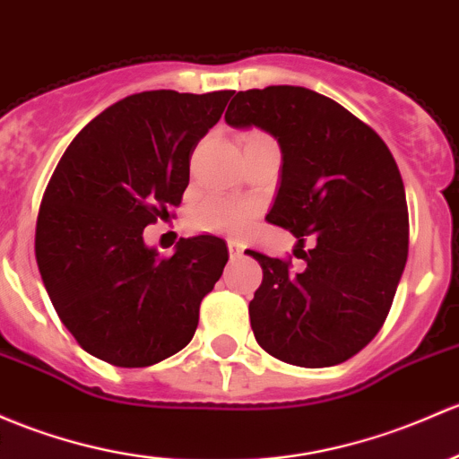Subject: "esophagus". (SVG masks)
<instances>
[{
	"instance_id": "esophagus-1",
	"label": "esophagus",
	"mask_w": 459,
	"mask_h": 459,
	"mask_svg": "<svg viewBox=\"0 0 459 459\" xmlns=\"http://www.w3.org/2000/svg\"><path fill=\"white\" fill-rule=\"evenodd\" d=\"M226 246H229L230 259H238L239 255L244 253V244L238 242V239H229V242H226Z\"/></svg>"
}]
</instances>
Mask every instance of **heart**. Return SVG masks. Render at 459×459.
Masks as SVG:
<instances>
[{
    "instance_id": "1",
    "label": "heart",
    "mask_w": 459,
    "mask_h": 459,
    "mask_svg": "<svg viewBox=\"0 0 459 459\" xmlns=\"http://www.w3.org/2000/svg\"><path fill=\"white\" fill-rule=\"evenodd\" d=\"M266 134L250 132L244 136V143L262 138ZM193 224L200 230H226V233H244L250 226V209L239 202L224 200V197H206L193 211Z\"/></svg>"
}]
</instances>
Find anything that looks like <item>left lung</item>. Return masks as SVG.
<instances>
[{"label":"left lung","instance_id":"obj_1","mask_svg":"<svg viewBox=\"0 0 459 459\" xmlns=\"http://www.w3.org/2000/svg\"><path fill=\"white\" fill-rule=\"evenodd\" d=\"M224 118L277 138L281 185L266 220L290 230L306 262L294 273L290 259L248 250L264 270L248 306L255 339L299 368L345 363L383 327L407 264V197L392 152L343 105L294 85L238 91Z\"/></svg>","mask_w":459,"mask_h":459}]
</instances>
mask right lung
<instances>
[{
    "label": "right lung",
    "instance_id": "add662e5",
    "mask_svg": "<svg viewBox=\"0 0 459 459\" xmlns=\"http://www.w3.org/2000/svg\"><path fill=\"white\" fill-rule=\"evenodd\" d=\"M230 96H127L81 129L48 182L39 273L76 343L105 363L149 368L195 334L202 299L229 262L226 244L197 235L162 257L144 246L143 230L180 206L193 149Z\"/></svg>",
    "mask_w": 459,
    "mask_h": 459
}]
</instances>
